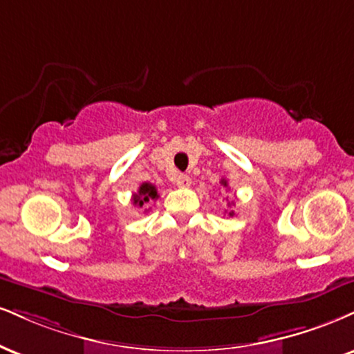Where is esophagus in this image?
I'll use <instances>...</instances> for the list:
<instances>
[{
    "label": "esophagus",
    "mask_w": 354,
    "mask_h": 354,
    "mask_svg": "<svg viewBox=\"0 0 354 354\" xmlns=\"http://www.w3.org/2000/svg\"><path fill=\"white\" fill-rule=\"evenodd\" d=\"M174 185H176L178 188H189L191 178L188 174H176V176H174Z\"/></svg>",
    "instance_id": "obj_1"
}]
</instances>
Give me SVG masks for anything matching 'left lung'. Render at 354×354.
I'll use <instances>...</instances> for the list:
<instances>
[{
	"label": "left lung",
	"mask_w": 354,
	"mask_h": 354,
	"mask_svg": "<svg viewBox=\"0 0 354 354\" xmlns=\"http://www.w3.org/2000/svg\"><path fill=\"white\" fill-rule=\"evenodd\" d=\"M221 185H223L224 188H227V180H224V178H223V180H221ZM229 216H231V218H232L234 211H229Z\"/></svg>",
	"instance_id": "8db88e82"
}]
</instances>
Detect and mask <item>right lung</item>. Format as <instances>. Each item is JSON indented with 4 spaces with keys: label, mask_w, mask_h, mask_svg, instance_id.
Instances as JSON below:
<instances>
[{
    "label": "right lung",
    "mask_w": 354,
    "mask_h": 354,
    "mask_svg": "<svg viewBox=\"0 0 354 354\" xmlns=\"http://www.w3.org/2000/svg\"><path fill=\"white\" fill-rule=\"evenodd\" d=\"M155 199H158V191H156L155 186H153L151 183H142L138 191H136L133 198H131V201H133L135 206L143 207L145 204H150L151 201H155Z\"/></svg>",
    "instance_id": "obj_1"
}]
</instances>
